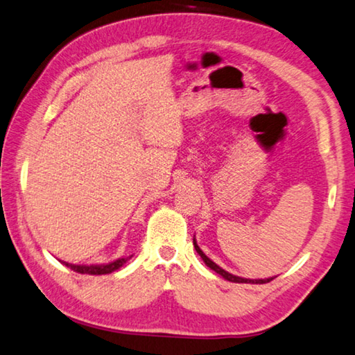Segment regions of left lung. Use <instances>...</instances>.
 Segmentation results:
<instances>
[{
  "mask_svg": "<svg viewBox=\"0 0 355 355\" xmlns=\"http://www.w3.org/2000/svg\"><path fill=\"white\" fill-rule=\"evenodd\" d=\"M193 243H194V248H196V251L199 252V256L202 257V261L205 262V266L207 267H210L211 270H215V272L218 273V275H221V277L224 278V279H227V281H232V283H252V284H263V283H268V281H272L273 278H267V279H248V278H240V277H235V275H232V273H229V272H226V270H223L221 267L219 266H216L215 262L211 261V259H208L205 254H204V251H202L199 246H198V243H196V239H193Z\"/></svg>",
  "mask_w": 355,
  "mask_h": 355,
  "instance_id": "1",
  "label": "left lung"
}]
</instances>
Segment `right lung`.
<instances>
[{
  "label": "right lung",
  "mask_w": 355,
  "mask_h": 355,
  "mask_svg": "<svg viewBox=\"0 0 355 355\" xmlns=\"http://www.w3.org/2000/svg\"><path fill=\"white\" fill-rule=\"evenodd\" d=\"M129 257H121V259H116L114 262H109V263H103V266H76V263H69V262H63L67 268L74 270L77 273H83V275H107V273H112L118 270L120 267H123V263H126Z\"/></svg>",
  "instance_id": "1"
}]
</instances>
